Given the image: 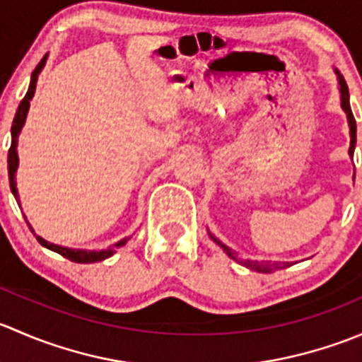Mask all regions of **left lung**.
<instances>
[{
	"instance_id": "left-lung-1",
	"label": "left lung",
	"mask_w": 362,
	"mask_h": 362,
	"mask_svg": "<svg viewBox=\"0 0 362 362\" xmlns=\"http://www.w3.org/2000/svg\"><path fill=\"white\" fill-rule=\"evenodd\" d=\"M334 71H337V75H338L339 98H341V108H343V112L346 113V120H349V126H350V148H349V154H350V158H352V156H354V148H356V119H354L352 108H350V103H349V87H346L345 78H343L341 73H339L338 69H334ZM210 238L214 240V242L217 243V245L221 247V249L224 250L226 254H228L229 257L233 259V261L240 262V264H242V266H247V268H249V269H254V272H261V273H269V272H272V269L279 268V266H276V264L272 266V264H269V262H257V261H250V259H240V255L236 254V252H233L231 249H229V247H226L224 243H222L221 240L215 238V236L211 235V233H210ZM287 266H289V262H284L282 268H287Z\"/></svg>"
}]
</instances>
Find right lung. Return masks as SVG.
Returning <instances> with one entry per match:
<instances>
[{"label":"right lung","instance_id":"add662e5","mask_svg":"<svg viewBox=\"0 0 362 362\" xmlns=\"http://www.w3.org/2000/svg\"><path fill=\"white\" fill-rule=\"evenodd\" d=\"M45 63H47V56H43V59L40 61L38 66H36L35 71L31 73V83H29V89H28V93H25L24 100L21 101L19 108H17L16 119H13V124H12V145H10V151H8V178H10V189H12V192H13V196H16L17 202H19V194H17V182H16V171H17V166H19V156H17V138H19L21 129H23V126L25 122V115H28V110H29V101H31L33 96H35L36 80H38L40 71H42V68L45 66ZM28 226H29V222H28ZM29 229L33 231L31 226H29ZM36 238H38V242L42 243L43 247H47L49 250L57 252V254H61L63 257L69 259V261L83 262V264H87V262H100V261H103V259L110 257V255L115 254V250L119 249V247H122L124 243L127 242V238L120 240V242H117L115 245L110 247V249H107V250H82V249H68V247L54 245V243L45 242V240L38 235H36Z\"/></svg>","mask_w":362,"mask_h":362}]
</instances>
